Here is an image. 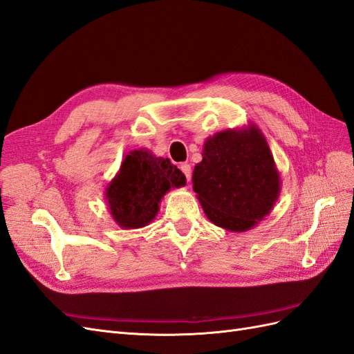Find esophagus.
<instances>
[{"label": "esophagus", "instance_id": "1", "mask_svg": "<svg viewBox=\"0 0 354 354\" xmlns=\"http://www.w3.org/2000/svg\"><path fill=\"white\" fill-rule=\"evenodd\" d=\"M180 169L183 171V174L186 176L187 181H190V177H192V168H190V165H189V164H181V165H180Z\"/></svg>", "mask_w": 354, "mask_h": 354}]
</instances>
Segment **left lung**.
I'll return each instance as SVG.
<instances>
[{
	"mask_svg": "<svg viewBox=\"0 0 354 354\" xmlns=\"http://www.w3.org/2000/svg\"><path fill=\"white\" fill-rule=\"evenodd\" d=\"M192 183L209 221L246 232L269 216L282 181L264 134L250 122L207 138Z\"/></svg>",
	"mask_w": 354,
	"mask_h": 354,
	"instance_id": "1",
	"label": "left lung"
}]
</instances>
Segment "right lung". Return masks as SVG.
Here are the masks:
<instances>
[{
	"label": "right lung",
	"instance_id": "add662e5",
	"mask_svg": "<svg viewBox=\"0 0 354 354\" xmlns=\"http://www.w3.org/2000/svg\"><path fill=\"white\" fill-rule=\"evenodd\" d=\"M186 176L168 158L134 149L104 189V199L118 226L131 230L147 226L159 211L167 192L183 187Z\"/></svg>",
	"mask_w": 354,
	"mask_h": 354
}]
</instances>
